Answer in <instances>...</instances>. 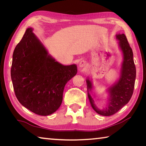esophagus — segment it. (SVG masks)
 Returning <instances> with one entry per match:
<instances>
[{"label":"esophagus","instance_id":"1","mask_svg":"<svg viewBox=\"0 0 146 146\" xmlns=\"http://www.w3.org/2000/svg\"><path fill=\"white\" fill-rule=\"evenodd\" d=\"M87 65V64H86V62L84 60H81L80 62V63H79V66H80V68H84Z\"/></svg>","mask_w":146,"mask_h":146}]
</instances>
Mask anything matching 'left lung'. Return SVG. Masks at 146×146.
Returning a JSON list of instances; mask_svg holds the SVG:
<instances>
[{"label":"left lung","instance_id":"8db88e82","mask_svg":"<svg viewBox=\"0 0 146 146\" xmlns=\"http://www.w3.org/2000/svg\"><path fill=\"white\" fill-rule=\"evenodd\" d=\"M116 38L118 40V46L122 51L123 62L119 79L115 84L108 88L109 98L105 109L100 110L96 106L90 93L93 88L92 82L88 78L86 80L88 96L91 107L98 114L102 116L114 115L127 104L132 97L135 87L136 68L133 60L132 49L124 34H118L116 35Z\"/></svg>","mask_w":146,"mask_h":146}]
</instances>
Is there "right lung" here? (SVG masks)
I'll return each mask as SVG.
<instances>
[{
	"instance_id": "1",
	"label": "right lung",
	"mask_w": 146,
	"mask_h": 146,
	"mask_svg": "<svg viewBox=\"0 0 146 146\" xmlns=\"http://www.w3.org/2000/svg\"><path fill=\"white\" fill-rule=\"evenodd\" d=\"M33 29H26L15 48L11 77L19 102L36 115L47 116L60 106L65 85L77 73V67L55 61Z\"/></svg>"
}]
</instances>
